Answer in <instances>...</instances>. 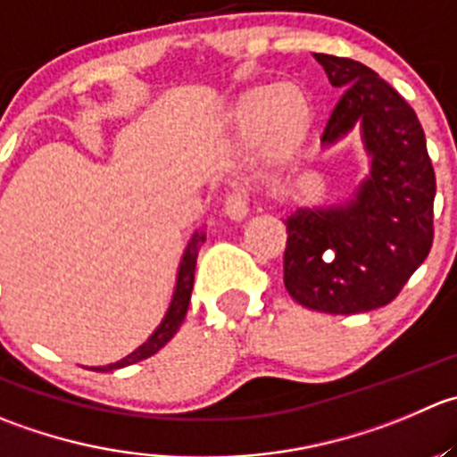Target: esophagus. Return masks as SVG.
Here are the masks:
<instances>
[{
  "mask_svg": "<svg viewBox=\"0 0 457 457\" xmlns=\"http://www.w3.org/2000/svg\"><path fill=\"white\" fill-rule=\"evenodd\" d=\"M225 212L234 220L245 219L247 212H250V194H247V189H237V192L229 194L228 201H225Z\"/></svg>",
  "mask_w": 457,
  "mask_h": 457,
  "instance_id": "obj_1",
  "label": "esophagus"
}]
</instances>
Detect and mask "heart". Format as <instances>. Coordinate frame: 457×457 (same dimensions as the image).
Segmentation results:
<instances>
[{
    "instance_id": "obj_1",
    "label": "heart",
    "mask_w": 457,
    "mask_h": 457,
    "mask_svg": "<svg viewBox=\"0 0 457 457\" xmlns=\"http://www.w3.org/2000/svg\"><path fill=\"white\" fill-rule=\"evenodd\" d=\"M310 106L296 87H254L229 113V129L241 143L261 138L270 154H286L308 127Z\"/></svg>"
}]
</instances>
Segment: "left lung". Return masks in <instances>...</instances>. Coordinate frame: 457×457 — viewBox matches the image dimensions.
Segmentation results:
<instances>
[{
  "mask_svg": "<svg viewBox=\"0 0 457 457\" xmlns=\"http://www.w3.org/2000/svg\"><path fill=\"white\" fill-rule=\"evenodd\" d=\"M341 91L321 145L360 125L370 170L339 205L296 207L286 219L283 283L296 303L355 314L391 303L433 243L436 174L409 102L373 69L314 53Z\"/></svg>",
  "mask_w": 457,
  "mask_h": 457,
  "instance_id": "8db88e82",
  "label": "left lung"
}]
</instances>
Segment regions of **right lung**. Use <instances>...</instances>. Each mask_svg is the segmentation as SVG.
I'll list each match as a JSON object with an SVG mask.
<instances>
[{
    "label": "right lung",
    "instance_id": "add662e5",
    "mask_svg": "<svg viewBox=\"0 0 457 457\" xmlns=\"http://www.w3.org/2000/svg\"><path fill=\"white\" fill-rule=\"evenodd\" d=\"M205 243V232L203 229H196L189 238L187 247L183 252V259H180L179 265V274H176V287H174V295H171L170 301V308H167L165 317L162 321L158 323L156 330L147 337L143 346L136 348L134 353H129L127 357H122L120 361L116 364H106V366H96L91 370H100V373H109V370H116V369H125V366L136 364V361H143L147 357L156 355L162 346H165L167 341L179 332L180 323H183L185 314H187L189 308V299H192V290H194V272H196V256L201 245Z\"/></svg>",
    "mask_w": 457,
    "mask_h": 457
}]
</instances>
